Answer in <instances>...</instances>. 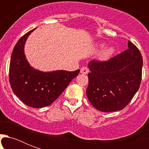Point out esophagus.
<instances>
[{
    "mask_svg": "<svg viewBox=\"0 0 149 149\" xmlns=\"http://www.w3.org/2000/svg\"><path fill=\"white\" fill-rule=\"evenodd\" d=\"M80 72H81L82 74H87L89 72V69L86 66H84V67L81 68Z\"/></svg>",
    "mask_w": 149,
    "mask_h": 149,
    "instance_id": "34e87169",
    "label": "esophagus"
}]
</instances>
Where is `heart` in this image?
I'll list each match as a JSON object with an SVG mask.
<instances>
[{
  "label": "heart",
  "instance_id": "obj_1",
  "mask_svg": "<svg viewBox=\"0 0 149 149\" xmlns=\"http://www.w3.org/2000/svg\"><path fill=\"white\" fill-rule=\"evenodd\" d=\"M100 46L103 47L104 45H101ZM113 48H107V49H104V51L102 52L100 54V58H101V59H107V58H108L109 57L113 54Z\"/></svg>",
  "mask_w": 149,
  "mask_h": 149
}]
</instances>
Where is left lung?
<instances>
[{
    "label": "left lung",
    "instance_id": "8db88e82",
    "mask_svg": "<svg viewBox=\"0 0 149 149\" xmlns=\"http://www.w3.org/2000/svg\"><path fill=\"white\" fill-rule=\"evenodd\" d=\"M128 49L107 61L88 64L86 95L98 111L112 112L127 106L139 89L143 59L139 49L128 41Z\"/></svg>",
    "mask_w": 149,
    "mask_h": 149
}]
</instances>
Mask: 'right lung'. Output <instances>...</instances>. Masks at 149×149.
<instances>
[{
  "mask_svg": "<svg viewBox=\"0 0 149 149\" xmlns=\"http://www.w3.org/2000/svg\"><path fill=\"white\" fill-rule=\"evenodd\" d=\"M34 30L22 36L13 49L9 81L14 93L24 104L34 108H42L53 103L80 70L45 72L31 67L26 59L24 47L27 38Z\"/></svg>",
  "mask_w": 149,
  "mask_h": 149,
  "instance_id": "obj_1",
  "label": "right lung"
}]
</instances>
